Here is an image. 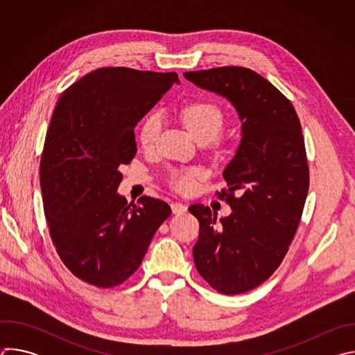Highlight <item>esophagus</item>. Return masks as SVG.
Returning <instances> with one entry per match:
<instances>
[{"instance_id":"34e87169","label":"esophagus","mask_w":355,"mask_h":355,"mask_svg":"<svg viewBox=\"0 0 355 355\" xmlns=\"http://www.w3.org/2000/svg\"><path fill=\"white\" fill-rule=\"evenodd\" d=\"M187 209H188L187 205L181 204V202H173V204H171V211H173L174 215H181V214L187 212Z\"/></svg>"}]
</instances>
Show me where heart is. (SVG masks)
<instances>
[{"mask_svg": "<svg viewBox=\"0 0 355 355\" xmlns=\"http://www.w3.org/2000/svg\"><path fill=\"white\" fill-rule=\"evenodd\" d=\"M181 121L192 133L196 140H215L223 129V114L215 105L209 103H195L182 108ZM162 130V116L159 114L148 115L140 130L139 141L144 148H153ZM207 177V171L199 167H182L174 168L168 174V184L173 189L181 193H191L196 189L199 181Z\"/></svg>", "mask_w": 355, "mask_h": 355, "instance_id": "b5f03b06", "label": "heart"}]
</instances>
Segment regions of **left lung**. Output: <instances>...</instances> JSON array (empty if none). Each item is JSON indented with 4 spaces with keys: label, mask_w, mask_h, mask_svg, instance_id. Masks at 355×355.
<instances>
[{
    "label": "left lung",
    "mask_w": 355,
    "mask_h": 355,
    "mask_svg": "<svg viewBox=\"0 0 355 355\" xmlns=\"http://www.w3.org/2000/svg\"><path fill=\"white\" fill-rule=\"evenodd\" d=\"M184 77L226 98L241 122L240 144L223 171L227 189L216 192L233 212L219 222L200 204L189 212L199 222L192 250L199 275L220 293H243L274 274L299 226L309 189L300 122L291 101L250 69L227 66Z\"/></svg>",
    "instance_id": "1"
}]
</instances>
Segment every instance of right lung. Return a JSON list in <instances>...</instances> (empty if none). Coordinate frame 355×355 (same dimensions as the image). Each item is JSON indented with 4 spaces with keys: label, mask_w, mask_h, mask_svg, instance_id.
<instances>
[{
    "label": "right lung",
    "mask_w": 355,
    "mask_h": 355,
    "mask_svg": "<svg viewBox=\"0 0 355 355\" xmlns=\"http://www.w3.org/2000/svg\"><path fill=\"white\" fill-rule=\"evenodd\" d=\"M177 73L103 67L59 98L40 159L44 216L63 264L98 288L125 282L171 215L164 200L119 195V167L137 147L135 128L171 87Z\"/></svg>",
    "instance_id": "obj_1"
}]
</instances>
